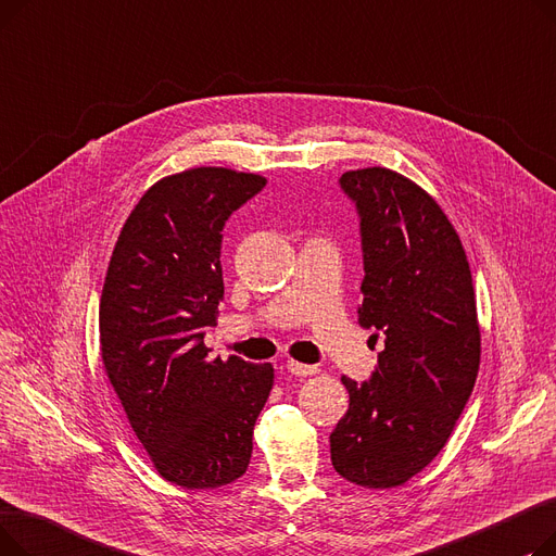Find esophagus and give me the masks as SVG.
<instances>
[{"label":"esophagus","instance_id":"esophagus-1","mask_svg":"<svg viewBox=\"0 0 556 556\" xmlns=\"http://www.w3.org/2000/svg\"><path fill=\"white\" fill-rule=\"evenodd\" d=\"M288 371L290 374H295V376H311V374H315L317 371V367H313V365H304V363H298V361H288Z\"/></svg>","mask_w":556,"mask_h":556}]
</instances>
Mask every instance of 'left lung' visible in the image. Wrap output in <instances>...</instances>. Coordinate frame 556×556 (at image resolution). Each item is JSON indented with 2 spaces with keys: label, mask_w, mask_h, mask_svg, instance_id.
Wrapping results in <instances>:
<instances>
[{
  "label": "left lung",
  "mask_w": 556,
  "mask_h": 556,
  "mask_svg": "<svg viewBox=\"0 0 556 556\" xmlns=\"http://www.w3.org/2000/svg\"><path fill=\"white\" fill-rule=\"evenodd\" d=\"M361 216L365 279L358 325L386 349L369 381L342 376L349 410L331 432L333 469L367 489L401 486L437 457L480 369L469 261L437 200L405 175L346 170Z\"/></svg>",
  "instance_id": "8db88e82"
}]
</instances>
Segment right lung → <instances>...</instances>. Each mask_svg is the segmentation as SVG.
Returning a JSON list of instances; mask_svg holds the SVG:
<instances>
[{
  "instance_id": "1",
  "label": "right lung",
  "mask_w": 556,
  "mask_h": 556,
  "mask_svg": "<svg viewBox=\"0 0 556 556\" xmlns=\"http://www.w3.org/2000/svg\"><path fill=\"white\" fill-rule=\"evenodd\" d=\"M266 178L223 166L166 175L116 239L99 306L101 361L157 473L185 489L241 478L275 369L212 358L223 225Z\"/></svg>"
}]
</instances>
